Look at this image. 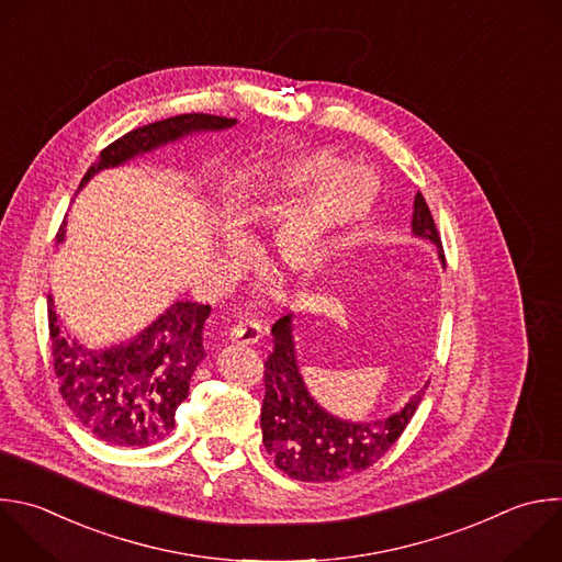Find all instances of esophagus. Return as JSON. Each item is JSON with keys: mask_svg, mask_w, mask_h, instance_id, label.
Masks as SVG:
<instances>
[{"mask_svg": "<svg viewBox=\"0 0 562 562\" xmlns=\"http://www.w3.org/2000/svg\"><path fill=\"white\" fill-rule=\"evenodd\" d=\"M260 337H262V326L256 319H240L229 330V339L236 344H256Z\"/></svg>", "mask_w": 562, "mask_h": 562, "instance_id": "esophagus-1", "label": "esophagus"}]
</instances>
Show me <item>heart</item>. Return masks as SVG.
Masks as SVG:
<instances>
[{"instance_id":"1","label":"heart","mask_w":562,"mask_h":562,"mask_svg":"<svg viewBox=\"0 0 562 562\" xmlns=\"http://www.w3.org/2000/svg\"><path fill=\"white\" fill-rule=\"evenodd\" d=\"M372 196L375 184L363 169L330 149H308L243 182L234 227L245 238L273 227L267 260L306 284L326 267L337 236L368 214ZM223 249L234 262L247 260L240 240L227 238Z\"/></svg>"}]
</instances>
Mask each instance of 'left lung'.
<instances>
[{"instance_id":"8db88e82","label":"left lung","mask_w":562,"mask_h":562,"mask_svg":"<svg viewBox=\"0 0 562 562\" xmlns=\"http://www.w3.org/2000/svg\"><path fill=\"white\" fill-rule=\"evenodd\" d=\"M413 207V234L430 240L446 267L443 245L426 199L417 194ZM271 335L273 352L265 361L260 428L273 463L291 479L308 483L339 481L378 463L411 424L428 384L389 417L375 422L339 419L322 408L304 384L293 339V315L280 317Z\"/></svg>"}]
</instances>
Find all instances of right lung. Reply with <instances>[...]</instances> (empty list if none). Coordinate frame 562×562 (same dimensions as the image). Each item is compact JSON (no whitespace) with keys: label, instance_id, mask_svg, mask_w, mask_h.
Instances as JSON below:
<instances>
[{"label":"right lung","instance_id":"add662e5","mask_svg":"<svg viewBox=\"0 0 562 562\" xmlns=\"http://www.w3.org/2000/svg\"><path fill=\"white\" fill-rule=\"evenodd\" d=\"M238 121L214 114H180L136 127L110 143L86 171L81 187L101 169L125 165L160 145L196 132H221ZM64 227L57 243H64ZM212 306L173 302L149 326L127 341L88 348L72 337L48 295V328L59 393L97 439L121 448H145L162 441L176 422V408L187 400L190 382L205 359L203 326Z\"/></svg>","mask_w":562,"mask_h":562}]
</instances>
